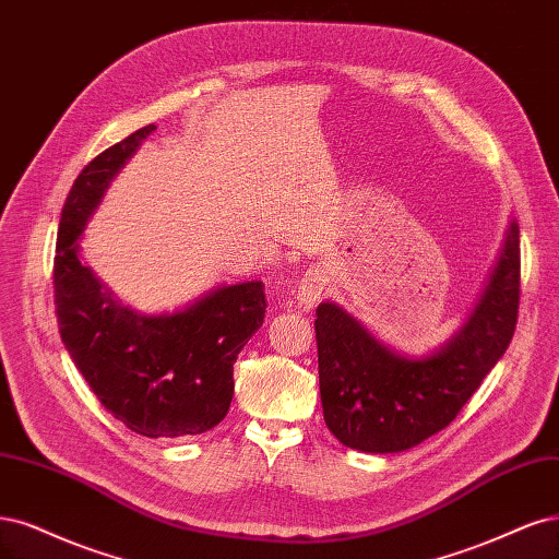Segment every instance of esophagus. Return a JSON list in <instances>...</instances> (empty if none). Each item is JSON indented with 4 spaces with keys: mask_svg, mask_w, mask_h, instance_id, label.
I'll return each instance as SVG.
<instances>
[{
    "mask_svg": "<svg viewBox=\"0 0 559 559\" xmlns=\"http://www.w3.org/2000/svg\"><path fill=\"white\" fill-rule=\"evenodd\" d=\"M325 286H329V277H325V273L319 271V267H310L296 286V298L302 307H312L314 302L321 300Z\"/></svg>",
    "mask_w": 559,
    "mask_h": 559,
    "instance_id": "obj_1",
    "label": "esophagus"
}]
</instances>
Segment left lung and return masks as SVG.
I'll use <instances>...</instances> for the list:
<instances>
[{"mask_svg":"<svg viewBox=\"0 0 559 559\" xmlns=\"http://www.w3.org/2000/svg\"><path fill=\"white\" fill-rule=\"evenodd\" d=\"M521 305V228L511 222L474 312L441 349L407 358L335 302L317 307L323 420L344 447L407 451L444 430L504 356Z\"/></svg>","mask_w":559,"mask_h":559,"instance_id":"obj_1","label":"left lung"}]
</instances>
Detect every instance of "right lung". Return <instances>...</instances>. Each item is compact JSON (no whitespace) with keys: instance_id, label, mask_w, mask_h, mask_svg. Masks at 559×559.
<instances>
[{"instance_id":"right-lung-1","label":"right lung","mask_w":559,"mask_h":559,"mask_svg":"<svg viewBox=\"0 0 559 559\" xmlns=\"http://www.w3.org/2000/svg\"><path fill=\"white\" fill-rule=\"evenodd\" d=\"M147 124L96 155L62 207L55 312L75 368L120 423L143 437L213 430L234 400V362L265 319L263 282L219 286L173 314H141L110 296L81 261L79 238L108 182L155 131Z\"/></svg>"}]
</instances>
